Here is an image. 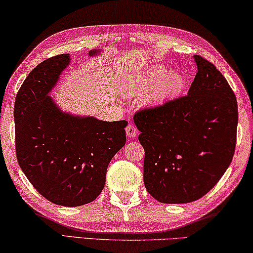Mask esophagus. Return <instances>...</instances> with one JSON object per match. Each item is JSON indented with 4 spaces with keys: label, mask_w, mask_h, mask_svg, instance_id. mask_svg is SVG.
<instances>
[{
    "label": "esophagus",
    "mask_w": 253,
    "mask_h": 253,
    "mask_svg": "<svg viewBox=\"0 0 253 253\" xmlns=\"http://www.w3.org/2000/svg\"><path fill=\"white\" fill-rule=\"evenodd\" d=\"M126 132L127 137L130 138H135L138 135V129L133 126V124H127Z\"/></svg>",
    "instance_id": "esophagus-1"
}]
</instances>
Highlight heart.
<instances>
[{
	"label": "heart",
	"instance_id": "obj_1",
	"mask_svg": "<svg viewBox=\"0 0 253 253\" xmlns=\"http://www.w3.org/2000/svg\"><path fill=\"white\" fill-rule=\"evenodd\" d=\"M184 86L185 80L180 73H169L166 68L155 65L147 71L131 76L126 92L132 97H141L149 90L148 99L159 103L180 95Z\"/></svg>",
	"mask_w": 253,
	"mask_h": 253
}]
</instances>
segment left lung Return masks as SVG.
I'll list each match as a JSON object with an SVG mask.
<instances>
[{
  "mask_svg": "<svg viewBox=\"0 0 253 253\" xmlns=\"http://www.w3.org/2000/svg\"><path fill=\"white\" fill-rule=\"evenodd\" d=\"M198 72L188 95L141 108L133 116L145 149L143 182L163 204L204 197L230 166L236 145L238 103L215 65L194 55Z\"/></svg>",
  "mask_w": 253,
  "mask_h": 253,
  "instance_id": "8db88e82",
  "label": "left lung"
}]
</instances>
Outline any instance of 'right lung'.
Segmentation results:
<instances>
[{"mask_svg": "<svg viewBox=\"0 0 253 253\" xmlns=\"http://www.w3.org/2000/svg\"><path fill=\"white\" fill-rule=\"evenodd\" d=\"M69 62L68 54L50 57L23 81L14 103L15 154L22 172L42 197L77 207L102 192L107 166L126 145L127 122L62 113L47 94Z\"/></svg>", "mask_w": 253, "mask_h": 253, "instance_id": "obj_1", "label": "right lung"}]
</instances>
